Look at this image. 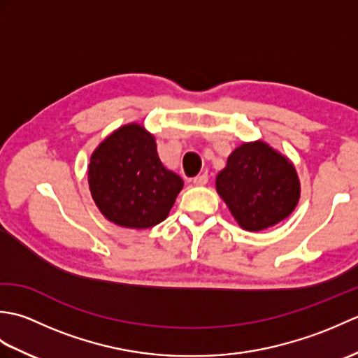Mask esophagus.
Wrapping results in <instances>:
<instances>
[{
	"mask_svg": "<svg viewBox=\"0 0 358 358\" xmlns=\"http://www.w3.org/2000/svg\"><path fill=\"white\" fill-rule=\"evenodd\" d=\"M208 180H209V177H208L206 172L200 173V175H196V177L194 178V185H196V186H204V185L208 183Z\"/></svg>",
	"mask_w": 358,
	"mask_h": 358,
	"instance_id": "esophagus-1",
	"label": "esophagus"
}]
</instances>
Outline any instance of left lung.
<instances>
[{
  "mask_svg": "<svg viewBox=\"0 0 358 358\" xmlns=\"http://www.w3.org/2000/svg\"><path fill=\"white\" fill-rule=\"evenodd\" d=\"M215 185L234 218L249 232L287 218L300 199L294 164L264 141L243 143L235 149Z\"/></svg>",
  "mask_w": 358,
  "mask_h": 358,
  "instance_id": "obj_1",
  "label": "left lung"
}]
</instances>
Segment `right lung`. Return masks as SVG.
Segmentation results:
<instances>
[{
  "label": "right lung",
  "mask_w": 358,
  "mask_h": 358,
  "mask_svg": "<svg viewBox=\"0 0 358 358\" xmlns=\"http://www.w3.org/2000/svg\"><path fill=\"white\" fill-rule=\"evenodd\" d=\"M87 180L101 214L129 229L162 223L183 189V180L159 159L154 135L135 123L121 126L94 150Z\"/></svg>",
  "instance_id": "1"
}]
</instances>
